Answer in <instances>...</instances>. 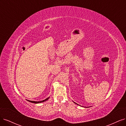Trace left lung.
I'll use <instances>...</instances> for the list:
<instances>
[{
    "instance_id": "obj_1",
    "label": "left lung",
    "mask_w": 126,
    "mask_h": 126,
    "mask_svg": "<svg viewBox=\"0 0 126 126\" xmlns=\"http://www.w3.org/2000/svg\"><path fill=\"white\" fill-rule=\"evenodd\" d=\"M74 102V103H75V104H76V102ZM77 104V105H78L77 104Z\"/></svg>"
}]
</instances>
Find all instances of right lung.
Returning a JSON list of instances; mask_svg holds the SVG:
<instances>
[{
	"label": "right lung",
	"instance_id": "right-lung-1",
	"mask_svg": "<svg viewBox=\"0 0 126 126\" xmlns=\"http://www.w3.org/2000/svg\"><path fill=\"white\" fill-rule=\"evenodd\" d=\"M49 97H48L47 98H46V99H45V100H41V101H30V100H28V101H29V102H32V103H34V104H39V103H41V102H44V101H46V100H48L49 99Z\"/></svg>",
	"mask_w": 126,
	"mask_h": 126
}]
</instances>
